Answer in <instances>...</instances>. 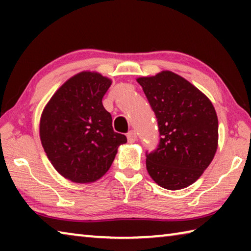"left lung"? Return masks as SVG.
Listing matches in <instances>:
<instances>
[{
	"label": "left lung",
	"instance_id": "left-lung-1",
	"mask_svg": "<svg viewBox=\"0 0 251 251\" xmlns=\"http://www.w3.org/2000/svg\"><path fill=\"white\" fill-rule=\"evenodd\" d=\"M110 85L112 79L99 72L83 71L67 79L42 112V146L67 180H100L112 166L118 147L127 142L125 135L114 130L112 115L101 103Z\"/></svg>",
	"mask_w": 251,
	"mask_h": 251
}]
</instances>
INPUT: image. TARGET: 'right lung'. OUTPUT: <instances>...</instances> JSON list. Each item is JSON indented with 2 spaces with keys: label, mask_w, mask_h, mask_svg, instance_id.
I'll use <instances>...</instances> for the list:
<instances>
[{
  "label": "right lung",
  "mask_w": 251,
  "mask_h": 251,
  "mask_svg": "<svg viewBox=\"0 0 251 251\" xmlns=\"http://www.w3.org/2000/svg\"><path fill=\"white\" fill-rule=\"evenodd\" d=\"M154 110L159 144L146 168L157 185L178 190L194 184L218 147V118L210 100L171 71L138 78Z\"/></svg>",
  "instance_id": "add662e5"
}]
</instances>
